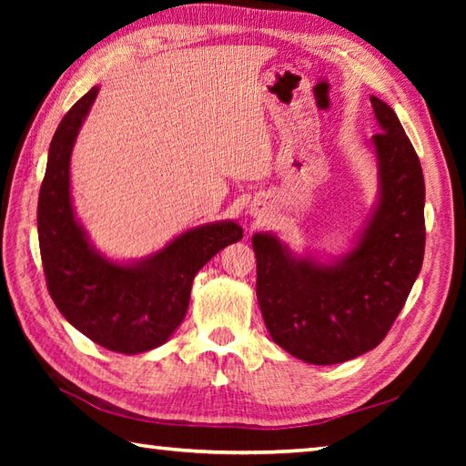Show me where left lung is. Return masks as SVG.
I'll use <instances>...</instances> for the list:
<instances>
[{
    "mask_svg": "<svg viewBox=\"0 0 466 466\" xmlns=\"http://www.w3.org/2000/svg\"><path fill=\"white\" fill-rule=\"evenodd\" d=\"M380 198L350 254L334 264L296 258L272 234H254L256 296L272 340L310 364H339L389 334L424 258V177L389 104L370 96Z\"/></svg>",
    "mask_w": 466,
    "mask_h": 466,
    "instance_id": "1",
    "label": "left lung"
}]
</instances>
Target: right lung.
Returning a JSON list of instances; mask_svg holds the SVG:
<instances>
[{"mask_svg":"<svg viewBox=\"0 0 466 466\" xmlns=\"http://www.w3.org/2000/svg\"><path fill=\"white\" fill-rule=\"evenodd\" d=\"M97 96L92 87L69 110L49 144L37 200V236L47 290L64 319L107 350L137 354L170 339L184 320L194 276L242 238L236 222L198 226L136 264L97 254L69 198V156Z\"/></svg>","mask_w":466,"mask_h":466,"instance_id":"obj_1","label":"right lung"}]
</instances>
